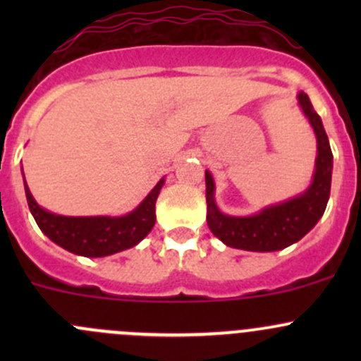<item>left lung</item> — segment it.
<instances>
[{"label":"left lung","mask_w":361,"mask_h":361,"mask_svg":"<svg viewBox=\"0 0 361 361\" xmlns=\"http://www.w3.org/2000/svg\"><path fill=\"white\" fill-rule=\"evenodd\" d=\"M298 103L311 122L318 140V159L312 185L307 192L288 202L264 209L255 216H227L214 204V183L206 171L207 225L220 241L231 248L248 251H278L304 238L325 213L332 185V150L322 118L312 108L307 94H298Z\"/></svg>","instance_id":"left-lung-1"}]
</instances>
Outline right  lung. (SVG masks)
Returning a JSON list of instances; mask_svg holds the SVG:
<instances>
[{"label":"right lung","instance_id":"right-lung-1","mask_svg":"<svg viewBox=\"0 0 361 361\" xmlns=\"http://www.w3.org/2000/svg\"><path fill=\"white\" fill-rule=\"evenodd\" d=\"M162 185L164 180H160L147 199L126 216L75 218L59 216L42 209L24 180L27 206L43 234L64 250L82 257H106L136 246L155 225V201Z\"/></svg>","mask_w":361,"mask_h":361}]
</instances>
